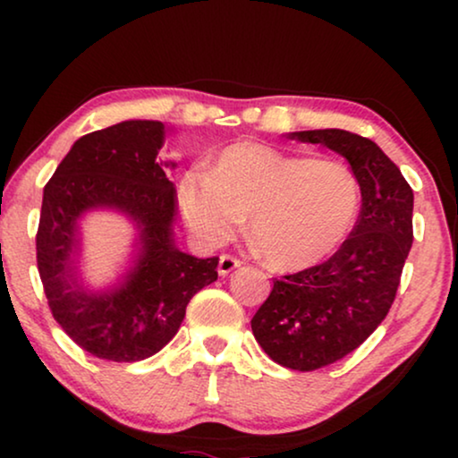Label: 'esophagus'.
Returning a JSON list of instances; mask_svg holds the SVG:
<instances>
[{
    "mask_svg": "<svg viewBox=\"0 0 458 458\" xmlns=\"http://www.w3.org/2000/svg\"><path fill=\"white\" fill-rule=\"evenodd\" d=\"M237 267H242V260L235 259V256L231 254H223L221 260H218V275H229L231 271H235Z\"/></svg>",
    "mask_w": 458,
    "mask_h": 458,
    "instance_id": "34e87169",
    "label": "esophagus"
}]
</instances>
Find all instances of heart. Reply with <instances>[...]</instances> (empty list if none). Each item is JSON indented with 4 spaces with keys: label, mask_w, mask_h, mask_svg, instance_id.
Returning a JSON list of instances; mask_svg holds the SVG:
<instances>
[{
    "label": "heart",
    "mask_w": 458,
    "mask_h": 458,
    "mask_svg": "<svg viewBox=\"0 0 458 458\" xmlns=\"http://www.w3.org/2000/svg\"><path fill=\"white\" fill-rule=\"evenodd\" d=\"M179 199L202 240L229 242L250 218V240L262 260L293 271L344 242L359 215L360 187L344 162L237 143L221 152L212 173L187 171Z\"/></svg>",
    "instance_id": "1"
}]
</instances>
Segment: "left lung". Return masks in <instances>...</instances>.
Listing matches in <instances>:
<instances>
[{"label":"left lung","instance_id":"1","mask_svg":"<svg viewBox=\"0 0 458 458\" xmlns=\"http://www.w3.org/2000/svg\"><path fill=\"white\" fill-rule=\"evenodd\" d=\"M290 137L342 154L362 198L340 250L321 265L275 279L252 318L256 342L277 365L317 371L359 348L390 312L412 246V190L367 137L342 129Z\"/></svg>","mask_w":458,"mask_h":458}]
</instances>
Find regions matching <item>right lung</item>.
Wrapping results in <instances>:
<instances>
[{"mask_svg":"<svg viewBox=\"0 0 458 458\" xmlns=\"http://www.w3.org/2000/svg\"><path fill=\"white\" fill-rule=\"evenodd\" d=\"M158 121H124L74 141L43 190L37 268L49 310L71 340L98 359L135 362L173 340L190 300L215 284L218 259H193L173 240L174 187L160 149ZM108 205L127 211L140 229V259L125 284L91 294L78 285L76 218Z\"/></svg>","mask_w":458,"mask_h":458,"instance_id":"1","label":"right lung"}]
</instances>
